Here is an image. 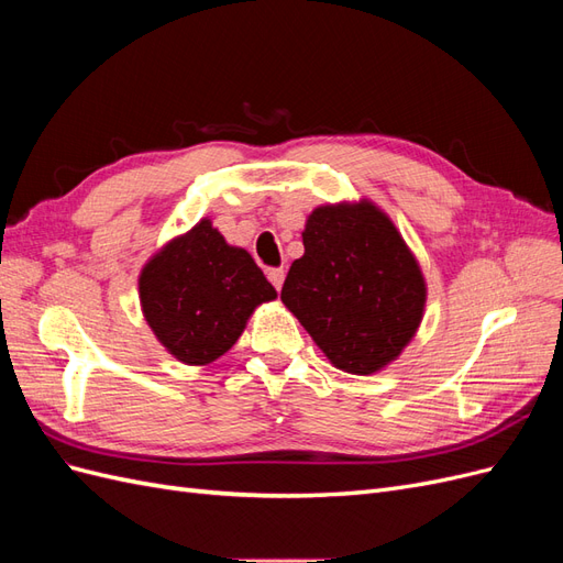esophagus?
I'll use <instances>...</instances> for the list:
<instances>
[{
	"label": "esophagus",
	"mask_w": 563,
	"mask_h": 563,
	"mask_svg": "<svg viewBox=\"0 0 563 563\" xmlns=\"http://www.w3.org/2000/svg\"><path fill=\"white\" fill-rule=\"evenodd\" d=\"M284 277H286L284 267H269V269H267V279L272 282V286L277 288V291H279L282 284H284Z\"/></svg>",
	"instance_id": "34e87169"
}]
</instances>
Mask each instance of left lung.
<instances>
[{"label":"left lung","instance_id":"1","mask_svg":"<svg viewBox=\"0 0 563 563\" xmlns=\"http://www.w3.org/2000/svg\"><path fill=\"white\" fill-rule=\"evenodd\" d=\"M302 246L282 300L323 354L356 376L399 356L422 319L424 282L391 220L368 201L321 207Z\"/></svg>","mask_w":563,"mask_h":563}]
</instances>
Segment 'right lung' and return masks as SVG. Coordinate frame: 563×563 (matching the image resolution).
<instances>
[{"instance_id":"1","label":"right lung","mask_w":563,"mask_h":563,"mask_svg":"<svg viewBox=\"0 0 563 563\" xmlns=\"http://www.w3.org/2000/svg\"><path fill=\"white\" fill-rule=\"evenodd\" d=\"M277 298L244 249L201 220L152 258L141 275L147 323L185 364H211L242 335L261 302Z\"/></svg>"}]
</instances>
